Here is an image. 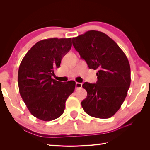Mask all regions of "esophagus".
I'll use <instances>...</instances> for the list:
<instances>
[{
  "instance_id": "1",
  "label": "esophagus",
  "mask_w": 150,
  "mask_h": 150,
  "mask_svg": "<svg viewBox=\"0 0 150 150\" xmlns=\"http://www.w3.org/2000/svg\"><path fill=\"white\" fill-rule=\"evenodd\" d=\"M81 86H82V83H78V82L76 83V88H81Z\"/></svg>"
}]
</instances>
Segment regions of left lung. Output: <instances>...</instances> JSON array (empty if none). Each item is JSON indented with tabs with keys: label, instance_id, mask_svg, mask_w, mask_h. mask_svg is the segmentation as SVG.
Returning a JSON list of instances; mask_svg holds the SVG:
<instances>
[{
	"label": "left lung",
	"instance_id": "1",
	"mask_svg": "<svg viewBox=\"0 0 150 150\" xmlns=\"http://www.w3.org/2000/svg\"><path fill=\"white\" fill-rule=\"evenodd\" d=\"M72 44L89 69L98 70L96 83L82 85L87 92L83 108L92 117H111L120 108L130 85L127 57L108 35L95 30L73 38Z\"/></svg>",
	"mask_w": 150,
	"mask_h": 150
}]
</instances>
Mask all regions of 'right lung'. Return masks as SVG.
<instances>
[{"mask_svg": "<svg viewBox=\"0 0 150 150\" xmlns=\"http://www.w3.org/2000/svg\"><path fill=\"white\" fill-rule=\"evenodd\" d=\"M71 47V38L42 40L29 50L20 65V94L31 114L42 121L60 117L74 91L75 81L63 83L51 78Z\"/></svg>", "mask_w": 150, "mask_h": 150, "instance_id": "1", "label": "right lung"}]
</instances>
